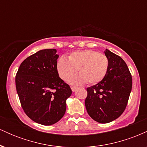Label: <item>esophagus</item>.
Returning a JSON list of instances; mask_svg holds the SVG:
<instances>
[{"mask_svg": "<svg viewBox=\"0 0 147 147\" xmlns=\"http://www.w3.org/2000/svg\"><path fill=\"white\" fill-rule=\"evenodd\" d=\"M70 88H71L72 92H75V91L77 90V88H78V87H77V86H70Z\"/></svg>", "mask_w": 147, "mask_h": 147, "instance_id": "34e87169", "label": "esophagus"}]
</instances>
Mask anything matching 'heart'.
Returning <instances> with one entry per match:
<instances>
[{"mask_svg":"<svg viewBox=\"0 0 147 147\" xmlns=\"http://www.w3.org/2000/svg\"><path fill=\"white\" fill-rule=\"evenodd\" d=\"M57 68L60 77L71 84H95L102 81L107 73L109 59L105 55L92 50L72 52L68 60L61 57L59 59ZM78 69L80 74L72 76ZM72 77H71V76Z\"/></svg>","mask_w":147,"mask_h":147,"instance_id":"1","label":"heart"}]
</instances>
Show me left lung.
<instances>
[{
    "instance_id": "left-lung-1",
    "label": "left lung",
    "mask_w": 147,
    "mask_h": 147,
    "mask_svg": "<svg viewBox=\"0 0 147 147\" xmlns=\"http://www.w3.org/2000/svg\"><path fill=\"white\" fill-rule=\"evenodd\" d=\"M104 53L109 59L107 73L98 84L88 88L85 100L90 117L102 124L123 113L132 88V77L124 61L108 49Z\"/></svg>"
}]
</instances>
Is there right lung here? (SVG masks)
I'll return each instance as SVG.
<instances>
[{
	"instance_id": "add662e5",
	"label": "right lung",
	"mask_w": 147,
	"mask_h": 147,
	"mask_svg": "<svg viewBox=\"0 0 147 147\" xmlns=\"http://www.w3.org/2000/svg\"><path fill=\"white\" fill-rule=\"evenodd\" d=\"M56 49H44L22 62L16 88L25 114L34 122L49 126L59 121L72 90L59 76Z\"/></svg>"
}]
</instances>
